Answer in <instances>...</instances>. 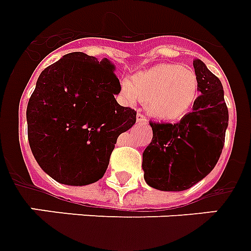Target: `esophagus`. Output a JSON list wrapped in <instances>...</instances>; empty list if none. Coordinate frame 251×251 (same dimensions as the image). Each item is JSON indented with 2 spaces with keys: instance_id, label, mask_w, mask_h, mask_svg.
I'll return each instance as SVG.
<instances>
[{
  "instance_id": "obj_1",
  "label": "esophagus",
  "mask_w": 251,
  "mask_h": 251,
  "mask_svg": "<svg viewBox=\"0 0 251 251\" xmlns=\"http://www.w3.org/2000/svg\"><path fill=\"white\" fill-rule=\"evenodd\" d=\"M137 123L138 124H146L148 123V119H146V116L144 114L138 113L137 114Z\"/></svg>"
}]
</instances>
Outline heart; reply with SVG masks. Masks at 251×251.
<instances>
[{"mask_svg":"<svg viewBox=\"0 0 251 251\" xmlns=\"http://www.w3.org/2000/svg\"><path fill=\"white\" fill-rule=\"evenodd\" d=\"M122 97L132 103L145 102L148 113L159 120L185 115L198 97V76L194 70L176 63H160L122 83Z\"/></svg>","mask_w":251,"mask_h":251,"instance_id":"1","label":"heart"}]
</instances>
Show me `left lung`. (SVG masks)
<instances>
[{
  "mask_svg": "<svg viewBox=\"0 0 251 251\" xmlns=\"http://www.w3.org/2000/svg\"><path fill=\"white\" fill-rule=\"evenodd\" d=\"M193 67L201 96L192 113L179 123L150 122L153 140L142 154V170L154 189H189L212 171L223 150L228 127L223 85L201 59H194Z\"/></svg>",
  "mask_w": 251,
  "mask_h": 251,
  "instance_id": "1",
  "label": "left lung"
}]
</instances>
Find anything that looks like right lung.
<instances>
[{"mask_svg":"<svg viewBox=\"0 0 251 251\" xmlns=\"http://www.w3.org/2000/svg\"><path fill=\"white\" fill-rule=\"evenodd\" d=\"M115 66L75 51L40 74L27 106L28 141L44 171L66 185H88L105 175L120 133L136 111L120 106Z\"/></svg>","mask_w":251,"mask_h":251,"instance_id":"right-lung-1","label":"right lung"}]
</instances>
